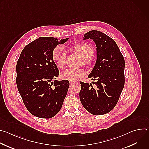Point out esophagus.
<instances>
[{"instance_id": "34e87169", "label": "esophagus", "mask_w": 149, "mask_h": 149, "mask_svg": "<svg viewBox=\"0 0 149 149\" xmlns=\"http://www.w3.org/2000/svg\"><path fill=\"white\" fill-rule=\"evenodd\" d=\"M76 82V81H74V80H70V83L71 84H74V83H75Z\"/></svg>"}]
</instances>
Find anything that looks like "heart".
Instances as JSON below:
<instances>
[{"label":"heart","mask_w":149,"mask_h":149,"mask_svg":"<svg viewBox=\"0 0 149 149\" xmlns=\"http://www.w3.org/2000/svg\"><path fill=\"white\" fill-rule=\"evenodd\" d=\"M74 48L86 59L85 62L88 64L90 63L91 61L90 58L94 54V50L92 46L85 43H78L74 45ZM66 54V51L63 46L61 45H57L53 49L52 53V58L56 62L57 66L60 68H62L64 67ZM86 70L83 68H68L62 72V77L63 79L67 80H76L86 75Z\"/></svg>","instance_id":"1"}]
</instances>
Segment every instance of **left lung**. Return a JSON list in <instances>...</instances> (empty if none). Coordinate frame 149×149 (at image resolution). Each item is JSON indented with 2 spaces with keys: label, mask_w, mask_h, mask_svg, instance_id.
<instances>
[{
  "label": "left lung",
  "mask_w": 149,
  "mask_h": 149,
  "mask_svg": "<svg viewBox=\"0 0 149 149\" xmlns=\"http://www.w3.org/2000/svg\"><path fill=\"white\" fill-rule=\"evenodd\" d=\"M91 39L97 47V61L88 75L92 84L80 81L79 99L83 107L93 115L111 111L116 105L124 86L125 61L116 42L98 31L85 33L84 39Z\"/></svg>",
  "instance_id": "obj_1"
}]
</instances>
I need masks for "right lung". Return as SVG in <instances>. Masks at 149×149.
Listing matches in <instances>:
<instances>
[{
    "mask_svg": "<svg viewBox=\"0 0 149 149\" xmlns=\"http://www.w3.org/2000/svg\"><path fill=\"white\" fill-rule=\"evenodd\" d=\"M68 39L40 37L24 48L17 60V87L27 110L36 117H54L67 95L68 80L52 82L59 74L52 53L55 47Z\"/></svg>",
    "mask_w": 149,
    "mask_h": 149,
    "instance_id": "obj_1",
    "label": "right lung"
}]
</instances>
